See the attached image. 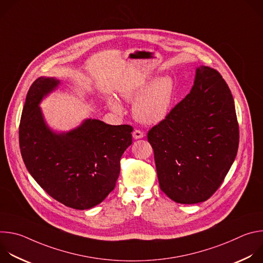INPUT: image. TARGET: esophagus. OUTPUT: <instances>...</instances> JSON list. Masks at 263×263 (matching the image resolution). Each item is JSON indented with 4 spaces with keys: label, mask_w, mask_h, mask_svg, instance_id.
<instances>
[{
    "label": "esophagus",
    "mask_w": 263,
    "mask_h": 263,
    "mask_svg": "<svg viewBox=\"0 0 263 263\" xmlns=\"http://www.w3.org/2000/svg\"><path fill=\"white\" fill-rule=\"evenodd\" d=\"M132 135H133V138H134V139H139V138H142V137H143V133H142L140 130H134Z\"/></svg>",
    "instance_id": "34e87169"
}]
</instances>
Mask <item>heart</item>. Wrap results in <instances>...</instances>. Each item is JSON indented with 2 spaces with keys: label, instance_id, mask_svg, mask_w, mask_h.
I'll return each mask as SVG.
<instances>
[{
  "label": "heart",
  "instance_id": "heart-1",
  "mask_svg": "<svg viewBox=\"0 0 263 263\" xmlns=\"http://www.w3.org/2000/svg\"><path fill=\"white\" fill-rule=\"evenodd\" d=\"M175 96V82L170 76L148 79L122 92L125 101L133 104V115L141 123L155 125L162 122L168 115ZM110 109L116 114H122L123 106L115 98L108 99Z\"/></svg>",
  "mask_w": 263,
  "mask_h": 263
}]
</instances>
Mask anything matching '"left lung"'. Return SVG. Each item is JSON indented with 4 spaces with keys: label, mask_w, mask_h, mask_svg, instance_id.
<instances>
[{
    "label": "left lung",
    "mask_w": 263,
    "mask_h": 263,
    "mask_svg": "<svg viewBox=\"0 0 263 263\" xmlns=\"http://www.w3.org/2000/svg\"><path fill=\"white\" fill-rule=\"evenodd\" d=\"M161 191L180 204L208 200L222 183L238 148L232 93L220 73L196 69L194 86L147 133Z\"/></svg>",
    "instance_id": "8db88e82"
}]
</instances>
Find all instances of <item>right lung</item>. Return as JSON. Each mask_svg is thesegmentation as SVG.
<instances>
[{
  "instance_id": "add662e5",
  "label": "right lung",
  "mask_w": 263,
  "mask_h": 263,
  "mask_svg": "<svg viewBox=\"0 0 263 263\" xmlns=\"http://www.w3.org/2000/svg\"><path fill=\"white\" fill-rule=\"evenodd\" d=\"M59 84L56 78L40 77L31 85L20 124L22 157L33 179L53 199L73 209H90L116 187L133 128L87 119L67 132L52 130L40 104Z\"/></svg>"
}]
</instances>
